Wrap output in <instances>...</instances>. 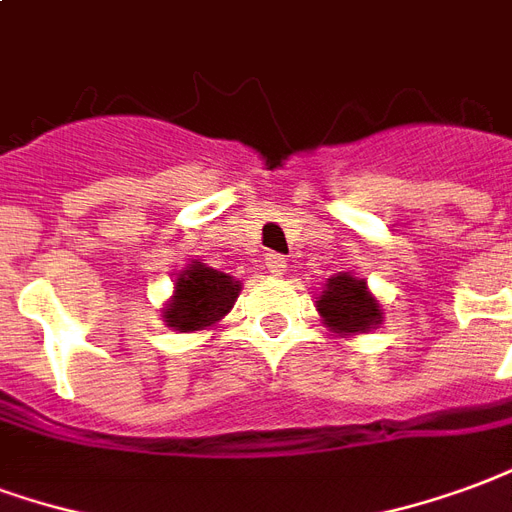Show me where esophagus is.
Here are the masks:
<instances>
[{
  "label": "esophagus",
  "mask_w": 512,
  "mask_h": 512,
  "mask_svg": "<svg viewBox=\"0 0 512 512\" xmlns=\"http://www.w3.org/2000/svg\"><path fill=\"white\" fill-rule=\"evenodd\" d=\"M264 264H267V270H270L272 275H283V272H286V259H283L281 253H267V256H264Z\"/></svg>",
  "instance_id": "obj_1"
}]
</instances>
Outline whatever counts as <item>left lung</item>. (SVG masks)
<instances>
[{"label": "left lung", "mask_w": 512, "mask_h": 512, "mask_svg": "<svg viewBox=\"0 0 512 512\" xmlns=\"http://www.w3.org/2000/svg\"><path fill=\"white\" fill-rule=\"evenodd\" d=\"M316 308L335 333H365L382 324L379 302L368 294L365 281H357L346 272L327 281V289L319 297Z\"/></svg>", "instance_id": "left-lung-1"}]
</instances>
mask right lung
<instances>
[{"instance_id": "1", "label": "right lung", "mask_w": 512, "mask_h": 512, "mask_svg": "<svg viewBox=\"0 0 512 512\" xmlns=\"http://www.w3.org/2000/svg\"><path fill=\"white\" fill-rule=\"evenodd\" d=\"M240 294V281H234L226 272H218L193 261L190 267L177 275L174 297L166 305V322L177 327L179 333L210 327L231 311V305Z\"/></svg>"}]
</instances>
